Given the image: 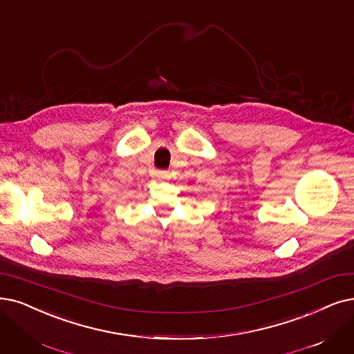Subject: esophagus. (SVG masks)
<instances>
[{
  "label": "esophagus",
  "instance_id": "esophagus-1",
  "mask_svg": "<svg viewBox=\"0 0 354 354\" xmlns=\"http://www.w3.org/2000/svg\"><path fill=\"white\" fill-rule=\"evenodd\" d=\"M155 177L160 178V180H164V178L169 177V173L165 171V169H157V171H155Z\"/></svg>",
  "mask_w": 354,
  "mask_h": 354
}]
</instances>
